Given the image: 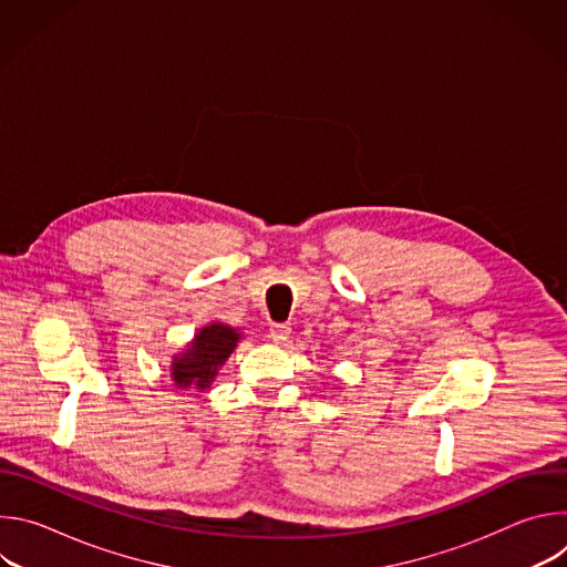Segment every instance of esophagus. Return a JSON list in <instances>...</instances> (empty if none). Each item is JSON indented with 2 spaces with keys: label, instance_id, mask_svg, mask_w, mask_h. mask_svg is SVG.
I'll return each mask as SVG.
<instances>
[{
  "label": "esophagus",
  "instance_id": "esophagus-1",
  "mask_svg": "<svg viewBox=\"0 0 567 567\" xmlns=\"http://www.w3.org/2000/svg\"><path fill=\"white\" fill-rule=\"evenodd\" d=\"M289 334H291V328L287 326V322H274V326L269 328V337H271L276 343L287 341Z\"/></svg>",
  "mask_w": 567,
  "mask_h": 567
}]
</instances>
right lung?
<instances>
[{
  "label": "right lung",
  "mask_w": 567,
  "mask_h": 567,
  "mask_svg": "<svg viewBox=\"0 0 567 567\" xmlns=\"http://www.w3.org/2000/svg\"><path fill=\"white\" fill-rule=\"evenodd\" d=\"M237 341L239 334L233 328L219 326V322L199 330L190 350H186V354L177 357L173 363L175 383L182 388H208L210 379L217 374V368L228 359Z\"/></svg>",
  "instance_id": "right-lung-1"
}]
</instances>
